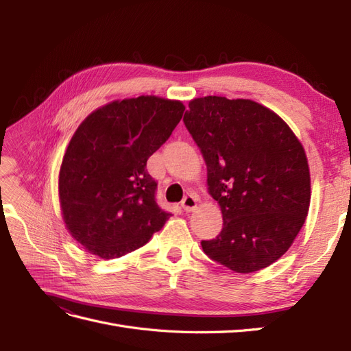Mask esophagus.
Returning a JSON list of instances; mask_svg holds the SVG:
<instances>
[{
  "label": "esophagus",
  "instance_id": "obj_1",
  "mask_svg": "<svg viewBox=\"0 0 351 351\" xmlns=\"http://www.w3.org/2000/svg\"><path fill=\"white\" fill-rule=\"evenodd\" d=\"M182 208L184 209V212H192L197 208V199L193 196H186L182 202Z\"/></svg>",
  "mask_w": 351,
  "mask_h": 351
}]
</instances>
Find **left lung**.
Wrapping results in <instances>:
<instances>
[{"instance_id":"left-lung-1","label":"left lung","mask_w":351,"mask_h":351,"mask_svg":"<svg viewBox=\"0 0 351 351\" xmlns=\"http://www.w3.org/2000/svg\"><path fill=\"white\" fill-rule=\"evenodd\" d=\"M184 124L208 167V192L224 227L202 241L210 259L250 274L290 249L311 205L304 147L281 117L252 99L224 97L189 102Z\"/></svg>"}]
</instances>
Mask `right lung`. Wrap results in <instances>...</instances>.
Returning <instances> with one entry per match:
<instances>
[{
    "mask_svg": "<svg viewBox=\"0 0 351 351\" xmlns=\"http://www.w3.org/2000/svg\"><path fill=\"white\" fill-rule=\"evenodd\" d=\"M182 101L142 95L92 111L74 132L58 174L61 215L70 236L101 259L149 241L169 218L155 202L146 161L183 117Z\"/></svg>",
    "mask_w": 351,
    "mask_h": 351,
    "instance_id": "right-lung-1",
    "label": "right lung"
}]
</instances>
